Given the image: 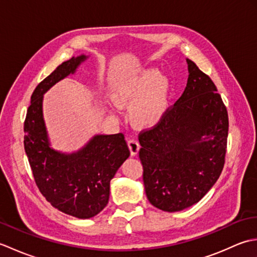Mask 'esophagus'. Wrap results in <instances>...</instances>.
I'll list each match as a JSON object with an SVG mask.
<instances>
[{"label":"esophagus","instance_id":"esophagus-1","mask_svg":"<svg viewBox=\"0 0 257 257\" xmlns=\"http://www.w3.org/2000/svg\"><path fill=\"white\" fill-rule=\"evenodd\" d=\"M128 147H129V150H130V154H132V156L137 155L139 149H140V145L136 139H129Z\"/></svg>","mask_w":257,"mask_h":257}]
</instances>
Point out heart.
Masks as SVG:
<instances>
[{
    "mask_svg": "<svg viewBox=\"0 0 257 257\" xmlns=\"http://www.w3.org/2000/svg\"><path fill=\"white\" fill-rule=\"evenodd\" d=\"M171 95V84L157 68H146L125 79L112 91L117 106L130 108V118L140 128H152L166 116Z\"/></svg>",
    "mask_w": 257,
    "mask_h": 257,
    "instance_id": "1",
    "label": "heart"
}]
</instances>
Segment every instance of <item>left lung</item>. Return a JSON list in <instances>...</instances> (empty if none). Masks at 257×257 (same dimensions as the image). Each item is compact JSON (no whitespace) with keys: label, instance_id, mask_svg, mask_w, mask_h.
<instances>
[{"label":"left lung","instance_id":"obj_1","mask_svg":"<svg viewBox=\"0 0 257 257\" xmlns=\"http://www.w3.org/2000/svg\"><path fill=\"white\" fill-rule=\"evenodd\" d=\"M181 97L139 135V158L150 203L166 212L193 205L217 181L225 162L227 110L211 78L187 58Z\"/></svg>","mask_w":257,"mask_h":257}]
</instances>
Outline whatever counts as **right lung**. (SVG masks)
<instances>
[{"label":"right lung","instance_id":"right-lung-1","mask_svg":"<svg viewBox=\"0 0 257 257\" xmlns=\"http://www.w3.org/2000/svg\"><path fill=\"white\" fill-rule=\"evenodd\" d=\"M86 55L62 63L37 85L24 122V149L37 188L57 210L89 219L108 204L110 181L130 156L122 134L96 135L83 148L64 154L51 147L43 117V96L67 76L75 74Z\"/></svg>","mask_w":257,"mask_h":257}]
</instances>
